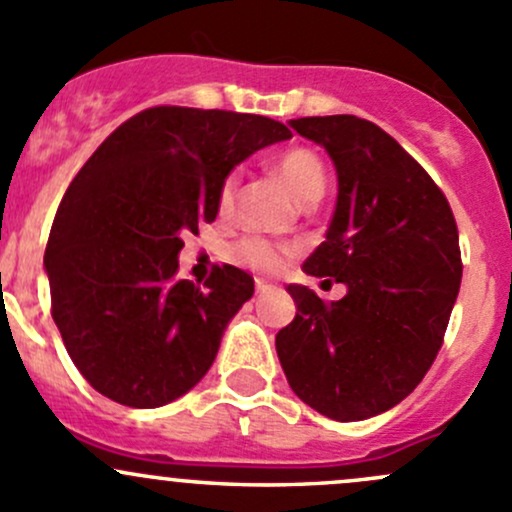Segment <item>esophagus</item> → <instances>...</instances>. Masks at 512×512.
I'll list each match as a JSON object with an SVG mask.
<instances>
[{"mask_svg": "<svg viewBox=\"0 0 512 512\" xmlns=\"http://www.w3.org/2000/svg\"><path fill=\"white\" fill-rule=\"evenodd\" d=\"M273 283H268V281H263V278H256V293L258 295H266V293H271L273 291Z\"/></svg>", "mask_w": 512, "mask_h": 512, "instance_id": "obj_1", "label": "esophagus"}]
</instances>
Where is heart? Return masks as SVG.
I'll return each mask as SVG.
<instances>
[{
  "label": "heart",
  "instance_id": "obj_1",
  "mask_svg": "<svg viewBox=\"0 0 512 512\" xmlns=\"http://www.w3.org/2000/svg\"><path fill=\"white\" fill-rule=\"evenodd\" d=\"M273 172L293 189L295 197L305 204H313L323 197L325 192V167L315 152L305 150V147H295V150L283 152L276 162H273ZM239 172H229L219 187V214L229 217L234 212L236 194H239ZM231 256L241 263V266L251 268L256 273H278L291 256L288 246H276L266 239H244L231 249Z\"/></svg>",
  "mask_w": 512,
  "mask_h": 512
}]
</instances>
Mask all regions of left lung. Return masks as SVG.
<instances>
[{
	"label": "left lung",
	"mask_w": 512,
	"mask_h": 512,
	"mask_svg": "<svg viewBox=\"0 0 512 512\" xmlns=\"http://www.w3.org/2000/svg\"><path fill=\"white\" fill-rule=\"evenodd\" d=\"M288 125L323 145L337 172L328 234L303 268L347 293L325 303L288 286L298 310L276 335L278 360L315 412L370 419L409 397L441 350L463 271L456 219L434 179L379 125L355 115Z\"/></svg>",
	"instance_id": "8db88e82"
}]
</instances>
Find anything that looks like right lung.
<instances>
[{"instance_id":"right-lung-1","label":"right lung","mask_w":512,"mask_h":512,"mask_svg":"<svg viewBox=\"0 0 512 512\" xmlns=\"http://www.w3.org/2000/svg\"><path fill=\"white\" fill-rule=\"evenodd\" d=\"M288 138L263 115L157 105L88 157L59 204L44 268L63 345L96 392L155 409L209 372L254 278L217 266L204 286L179 281L182 236L217 219L219 187L239 162Z\"/></svg>"}]
</instances>
